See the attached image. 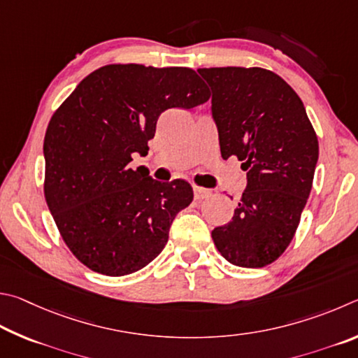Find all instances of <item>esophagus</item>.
<instances>
[{
  "label": "esophagus",
  "mask_w": 358,
  "mask_h": 358,
  "mask_svg": "<svg viewBox=\"0 0 358 358\" xmlns=\"http://www.w3.org/2000/svg\"><path fill=\"white\" fill-rule=\"evenodd\" d=\"M193 195H195V199H204V198H208L209 195H210V192L208 190V189H203V187H193Z\"/></svg>",
  "instance_id": "esophagus-1"
}]
</instances>
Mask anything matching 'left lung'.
<instances>
[{"label": "left lung", "mask_w": 358, "mask_h": 358, "mask_svg": "<svg viewBox=\"0 0 358 358\" xmlns=\"http://www.w3.org/2000/svg\"><path fill=\"white\" fill-rule=\"evenodd\" d=\"M198 72L212 90L222 157L236 155L247 171L233 218L212 239L231 264L264 267L296 234L319 157L316 131L297 92L277 73L261 67Z\"/></svg>", "instance_id": "1"}]
</instances>
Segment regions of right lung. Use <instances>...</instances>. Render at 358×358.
Segmentation results:
<instances>
[{
  "instance_id": "1",
  "label": "right lung",
  "mask_w": 358,
  "mask_h": 358,
  "mask_svg": "<svg viewBox=\"0 0 358 358\" xmlns=\"http://www.w3.org/2000/svg\"><path fill=\"white\" fill-rule=\"evenodd\" d=\"M208 100L193 69L108 64L55 111L43 140V193L62 241L91 271L122 277L165 248L192 185L154 180L148 168H130L131 154H148L163 111Z\"/></svg>"
}]
</instances>
